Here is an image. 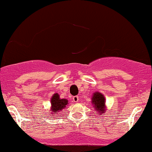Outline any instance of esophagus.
Returning <instances> with one entry per match:
<instances>
[{
  "instance_id": "esophagus-1",
  "label": "esophagus",
  "mask_w": 152,
  "mask_h": 152,
  "mask_svg": "<svg viewBox=\"0 0 152 152\" xmlns=\"http://www.w3.org/2000/svg\"><path fill=\"white\" fill-rule=\"evenodd\" d=\"M73 101H74L75 102V103H77V102H79V97H78L77 96H74V97H73Z\"/></svg>"
}]
</instances>
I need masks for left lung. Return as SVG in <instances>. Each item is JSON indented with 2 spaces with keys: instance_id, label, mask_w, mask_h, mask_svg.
<instances>
[{
  "instance_id": "obj_1",
  "label": "left lung",
  "mask_w": 152,
  "mask_h": 152,
  "mask_svg": "<svg viewBox=\"0 0 152 152\" xmlns=\"http://www.w3.org/2000/svg\"><path fill=\"white\" fill-rule=\"evenodd\" d=\"M91 104L93 105V108H94L99 115L102 116L103 114L105 113L107 107L106 106L105 97L102 93L96 91L93 94L91 97Z\"/></svg>"
}]
</instances>
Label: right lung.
<instances>
[{"instance_id":"right-lung-1","label":"right lung","mask_w":152,"mask_h":152,"mask_svg":"<svg viewBox=\"0 0 152 152\" xmlns=\"http://www.w3.org/2000/svg\"><path fill=\"white\" fill-rule=\"evenodd\" d=\"M69 104L68 100L66 99H61L57 93L53 94L50 98V107H49V115L55 117L57 114L61 112V110L65 108Z\"/></svg>"}]
</instances>
